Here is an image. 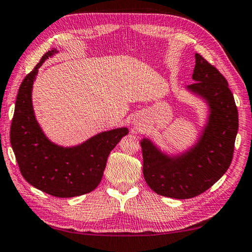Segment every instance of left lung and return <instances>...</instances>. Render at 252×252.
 Returning a JSON list of instances; mask_svg holds the SVG:
<instances>
[{
  "mask_svg": "<svg viewBox=\"0 0 252 252\" xmlns=\"http://www.w3.org/2000/svg\"><path fill=\"white\" fill-rule=\"evenodd\" d=\"M195 82L185 90L203 101L206 122L193 145L177 153L161 149L142 138L143 177L155 193L186 199L202 194L217 183L232 161L239 119L233 94L222 74L195 54Z\"/></svg>",
  "mask_w": 252,
  "mask_h": 252,
  "instance_id": "left-lung-1",
  "label": "left lung"
}]
</instances>
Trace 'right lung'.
I'll list each match as a JSON object with an SVG mask.
<instances>
[{
	"instance_id": "add662e5",
	"label": "right lung",
	"mask_w": 252,
	"mask_h": 252,
	"mask_svg": "<svg viewBox=\"0 0 252 252\" xmlns=\"http://www.w3.org/2000/svg\"><path fill=\"white\" fill-rule=\"evenodd\" d=\"M58 54L51 49L42 56L19 89L12 119L10 140L20 171L26 181L56 197H75L96 189L112 149L129 133L126 126L93 135L75 146L51 141L35 118L32 87L38 70L48 58Z\"/></svg>"
}]
</instances>
